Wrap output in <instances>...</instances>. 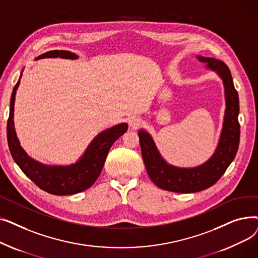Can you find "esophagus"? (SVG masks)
<instances>
[{"instance_id":"34e87169","label":"esophagus","mask_w":258,"mask_h":258,"mask_svg":"<svg viewBox=\"0 0 258 258\" xmlns=\"http://www.w3.org/2000/svg\"><path fill=\"white\" fill-rule=\"evenodd\" d=\"M142 124V120L139 117H131L128 120V125L131 128L136 130Z\"/></svg>"}]
</instances>
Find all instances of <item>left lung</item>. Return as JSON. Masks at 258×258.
Instances as JSON below:
<instances>
[{
    "label": "left lung",
    "mask_w": 258,
    "mask_h": 258,
    "mask_svg": "<svg viewBox=\"0 0 258 258\" xmlns=\"http://www.w3.org/2000/svg\"><path fill=\"white\" fill-rule=\"evenodd\" d=\"M206 68L218 73L225 88L226 111L218 147L211 158L200 166L181 168L168 164L162 158L152 136L144 130L138 133L142 158L151 180L164 190L191 194L209 188L220 180L235 158L238 150L240 126L238 123L239 101L233 79L227 64L212 57L198 56Z\"/></svg>",
    "instance_id": "1"
}]
</instances>
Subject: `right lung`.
<instances>
[{
    "instance_id": "obj_1",
    "label": "right lung",
    "mask_w": 258,
    "mask_h": 258,
    "mask_svg": "<svg viewBox=\"0 0 258 258\" xmlns=\"http://www.w3.org/2000/svg\"><path fill=\"white\" fill-rule=\"evenodd\" d=\"M56 57L67 59L78 58L76 54L70 51L52 50L37 56L35 59ZM21 77L22 74L20 79ZM20 79L11 94L9 118L7 121V140L13 160L34 184L51 195L69 196L86 190L100 175L108 151L113 143L127 131V124L120 123L99 133L75 164L51 166L39 163L23 150L15 130L13 112H15L16 94L20 85Z\"/></svg>"
}]
</instances>
